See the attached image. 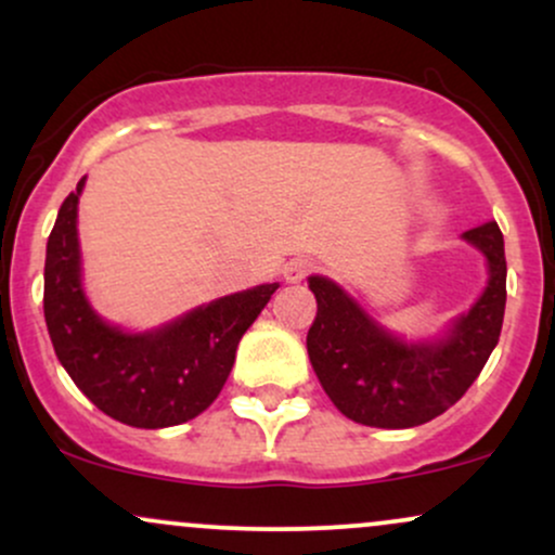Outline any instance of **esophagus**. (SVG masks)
<instances>
[{"mask_svg":"<svg viewBox=\"0 0 555 555\" xmlns=\"http://www.w3.org/2000/svg\"><path fill=\"white\" fill-rule=\"evenodd\" d=\"M310 271H313V263L308 258H289L282 266V279L286 284H299Z\"/></svg>","mask_w":555,"mask_h":555,"instance_id":"obj_1","label":"esophagus"}]
</instances>
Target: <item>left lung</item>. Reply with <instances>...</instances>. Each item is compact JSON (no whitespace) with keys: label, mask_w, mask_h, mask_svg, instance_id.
<instances>
[{"label":"left lung","mask_w":555,"mask_h":555,"mask_svg":"<svg viewBox=\"0 0 555 555\" xmlns=\"http://www.w3.org/2000/svg\"><path fill=\"white\" fill-rule=\"evenodd\" d=\"M462 240L486 258V289L467 313L428 339L393 334L334 279H308L318 302L308 331L310 365L341 415L371 428H415L443 415L480 375L501 336L506 258L495 221L469 229Z\"/></svg>","instance_id":"obj_1"}]
</instances>
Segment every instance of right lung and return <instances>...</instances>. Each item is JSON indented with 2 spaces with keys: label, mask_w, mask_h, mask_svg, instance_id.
I'll return each instance as SVG.
<instances>
[{
  "label": "right lung",
  "mask_w": 555,
  "mask_h": 555,
  "mask_svg": "<svg viewBox=\"0 0 555 555\" xmlns=\"http://www.w3.org/2000/svg\"><path fill=\"white\" fill-rule=\"evenodd\" d=\"M86 177L56 214L43 266V318L62 367L104 415L169 428L201 415L224 388L237 344L279 284L216 297L156 328L127 331L93 308L82 286L78 203Z\"/></svg>",
  "instance_id": "1"
}]
</instances>
